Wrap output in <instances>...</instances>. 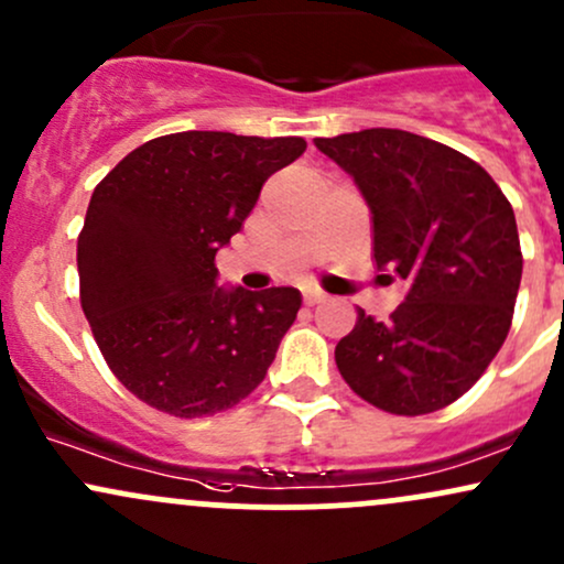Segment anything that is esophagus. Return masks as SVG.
I'll return each instance as SVG.
<instances>
[{"mask_svg": "<svg viewBox=\"0 0 564 564\" xmlns=\"http://www.w3.org/2000/svg\"><path fill=\"white\" fill-rule=\"evenodd\" d=\"M321 302H326V294L324 292H305V305H321Z\"/></svg>", "mask_w": 564, "mask_h": 564, "instance_id": "34e87169", "label": "esophagus"}]
</instances>
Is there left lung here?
Segmentation results:
<instances>
[{
    "instance_id": "left-lung-1",
    "label": "left lung",
    "mask_w": 564,
    "mask_h": 564,
    "mask_svg": "<svg viewBox=\"0 0 564 564\" xmlns=\"http://www.w3.org/2000/svg\"><path fill=\"white\" fill-rule=\"evenodd\" d=\"M315 147L361 189L377 270L410 283L391 321L358 311L334 348L339 375L391 414L453 404L511 329L522 281L511 203L479 163L425 135L369 128Z\"/></svg>"
}]
</instances>
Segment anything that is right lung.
Instances as JSON below:
<instances>
[{"instance_id":"right-lung-1","label":"right lung","mask_w":564,"mask_h":564,"mask_svg":"<svg viewBox=\"0 0 564 564\" xmlns=\"http://www.w3.org/2000/svg\"><path fill=\"white\" fill-rule=\"evenodd\" d=\"M300 135H160L93 189L77 238L79 302L117 380L173 417L230 410L268 375L302 294L216 283L262 184L305 152Z\"/></svg>"}]
</instances>
